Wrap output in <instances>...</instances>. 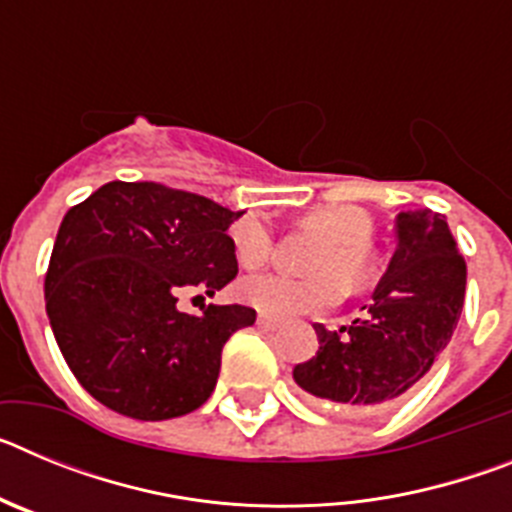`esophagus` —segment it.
I'll use <instances>...</instances> for the list:
<instances>
[{"label":"esophagus","instance_id":"34e87169","mask_svg":"<svg viewBox=\"0 0 512 512\" xmlns=\"http://www.w3.org/2000/svg\"><path fill=\"white\" fill-rule=\"evenodd\" d=\"M256 323H259V328H264V330H277L279 325H282L277 318H269V315H259V318H256Z\"/></svg>","mask_w":512,"mask_h":512}]
</instances>
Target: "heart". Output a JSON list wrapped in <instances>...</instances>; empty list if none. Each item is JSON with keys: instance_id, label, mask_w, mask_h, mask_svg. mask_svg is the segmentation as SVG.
I'll return each mask as SVG.
<instances>
[{"instance_id": "heart-1", "label": "heart", "mask_w": 512, "mask_h": 512, "mask_svg": "<svg viewBox=\"0 0 512 512\" xmlns=\"http://www.w3.org/2000/svg\"><path fill=\"white\" fill-rule=\"evenodd\" d=\"M305 228L323 238L310 259L312 277L292 279L282 274H253L241 279L238 297L269 318H292L300 312L323 310L341 300L343 284L361 289L374 279L372 235L369 212L354 205L318 207L305 215ZM230 241L238 264L253 269L274 251L269 225L256 215L241 217L230 228Z\"/></svg>"}]
</instances>
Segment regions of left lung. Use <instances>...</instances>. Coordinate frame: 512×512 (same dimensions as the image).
<instances>
[{
	"label": "left lung",
	"mask_w": 512,
	"mask_h": 512,
	"mask_svg": "<svg viewBox=\"0 0 512 512\" xmlns=\"http://www.w3.org/2000/svg\"><path fill=\"white\" fill-rule=\"evenodd\" d=\"M467 287V264L446 217L397 215V248L364 318L341 330L315 325L318 354L295 366L315 400L369 413L405 397L451 341Z\"/></svg>",
	"instance_id": "1"
}]
</instances>
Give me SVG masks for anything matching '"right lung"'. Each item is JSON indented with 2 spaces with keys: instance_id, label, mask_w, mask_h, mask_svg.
<instances>
[{
  "instance_id": "1",
  "label": "right lung",
  "mask_w": 512,
  "mask_h": 512,
  "mask_svg": "<svg viewBox=\"0 0 512 512\" xmlns=\"http://www.w3.org/2000/svg\"><path fill=\"white\" fill-rule=\"evenodd\" d=\"M235 217L156 182L104 184L63 215L45 310L69 369L104 408L169 420L212 395L225 341L253 325L256 310L202 305L192 315L179 297L233 282Z\"/></svg>"
}]
</instances>
